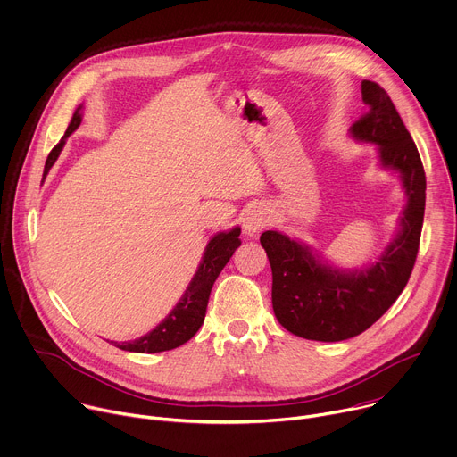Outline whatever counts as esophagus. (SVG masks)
<instances>
[{"mask_svg": "<svg viewBox=\"0 0 457 457\" xmlns=\"http://www.w3.org/2000/svg\"><path fill=\"white\" fill-rule=\"evenodd\" d=\"M266 223H268V212L259 207H253L243 218V232L246 236H255Z\"/></svg>", "mask_w": 457, "mask_h": 457, "instance_id": "esophagus-1", "label": "esophagus"}]
</instances>
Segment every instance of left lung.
Returning a JSON list of instances; mask_svg holds the SVG:
<instances>
[{
    "label": "left lung",
    "mask_w": 457,
    "mask_h": 457,
    "mask_svg": "<svg viewBox=\"0 0 457 457\" xmlns=\"http://www.w3.org/2000/svg\"><path fill=\"white\" fill-rule=\"evenodd\" d=\"M361 101L368 112L349 131L378 145L380 165L400 172L407 196L391 245L368 268L338 270L278 230L261 234L271 266L273 313L285 329L308 340L338 342L371 328L403 292L420 248L427 187L420 153L380 84L361 80Z\"/></svg>",
    "instance_id": "8db88e82"
}]
</instances>
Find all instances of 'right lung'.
Segmentation results:
<instances>
[{
  "mask_svg": "<svg viewBox=\"0 0 457 457\" xmlns=\"http://www.w3.org/2000/svg\"><path fill=\"white\" fill-rule=\"evenodd\" d=\"M80 108L82 106H79L75 110L71 122H70L64 137L61 138V142L50 151L46 163H45L43 179L48 174V170L52 169V165L55 163L59 153L62 151L66 138L80 126V120H82ZM239 234H241V228L236 227L228 232L216 234L209 241V245L204 252L202 262L198 266V271L195 273V278L189 283L186 294L181 295V299L172 308V312L153 331H149L147 335H144L140 338L129 340V342H122V344L112 342V344H115L117 347H120L124 351H133V353H160V351L174 349L181 344H186L187 340H191L205 320L209 295H211L214 281L218 279L220 271L225 268V264L232 257L236 248L241 245Z\"/></svg>",
  "mask_w": 457,
  "mask_h": 457,
  "instance_id": "obj_1",
  "label": "right lung"
}]
</instances>
